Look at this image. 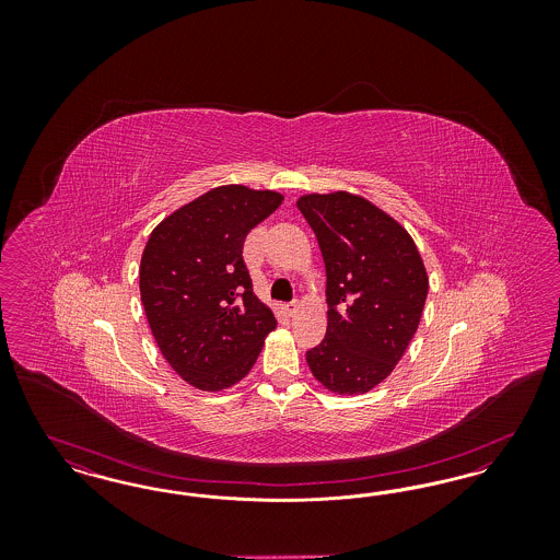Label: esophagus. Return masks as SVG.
<instances>
[{
  "label": "esophagus",
  "mask_w": 560,
  "mask_h": 560,
  "mask_svg": "<svg viewBox=\"0 0 560 560\" xmlns=\"http://www.w3.org/2000/svg\"><path fill=\"white\" fill-rule=\"evenodd\" d=\"M283 308H285V313L293 317L295 313H298V308H300V302L298 300H293V302H288V304H283Z\"/></svg>",
  "instance_id": "obj_1"
}]
</instances>
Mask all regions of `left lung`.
<instances>
[{"label": "left lung", "mask_w": 560, "mask_h": 560, "mask_svg": "<svg viewBox=\"0 0 560 560\" xmlns=\"http://www.w3.org/2000/svg\"><path fill=\"white\" fill-rule=\"evenodd\" d=\"M327 272V331L306 363L336 395H363L386 380L424 311L428 275L411 235L372 201L347 190L298 199Z\"/></svg>", "instance_id": "1"}]
</instances>
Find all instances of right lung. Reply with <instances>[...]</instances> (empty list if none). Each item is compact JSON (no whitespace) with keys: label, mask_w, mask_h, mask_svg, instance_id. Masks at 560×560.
Returning a JSON list of instances; mask_svg holds the SVG:
<instances>
[{"label":"right lung","mask_w":560,"mask_h":560,"mask_svg":"<svg viewBox=\"0 0 560 560\" xmlns=\"http://www.w3.org/2000/svg\"><path fill=\"white\" fill-rule=\"evenodd\" d=\"M281 192L212 188L163 218L140 260V300L161 354L190 386L218 393L254 368L277 327L243 262L247 233Z\"/></svg>","instance_id":"add662e5"}]
</instances>
